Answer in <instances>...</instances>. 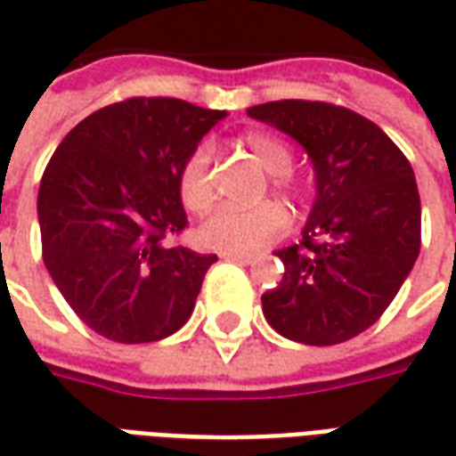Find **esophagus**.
Masks as SVG:
<instances>
[{"instance_id":"1","label":"esophagus","mask_w":456,"mask_h":456,"mask_svg":"<svg viewBox=\"0 0 456 456\" xmlns=\"http://www.w3.org/2000/svg\"><path fill=\"white\" fill-rule=\"evenodd\" d=\"M224 261H237V264H254V256H247V254H222Z\"/></svg>"}]
</instances>
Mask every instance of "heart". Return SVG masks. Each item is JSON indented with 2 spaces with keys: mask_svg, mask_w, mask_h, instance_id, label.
<instances>
[{
  "mask_svg": "<svg viewBox=\"0 0 456 456\" xmlns=\"http://www.w3.org/2000/svg\"><path fill=\"white\" fill-rule=\"evenodd\" d=\"M244 146L256 159V163L268 173V185L283 198H303L297 180L290 175L293 168V151L273 134L254 131L244 136ZM212 156L202 143L190 153L178 173L180 202L190 212H205L215 202V185H212ZM288 212L276 202H264L258 208L237 209L222 208L209 215L200 227V241L208 248L222 254H251L258 248L273 244L286 234Z\"/></svg>",
  "mask_w": 456,
  "mask_h": 456,
  "instance_id": "obj_1",
  "label": "heart"
}]
</instances>
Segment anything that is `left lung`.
<instances>
[{"mask_svg":"<svg viewBox=\"0 0 456 456\" xmlns=\"http://www.w3.org/2000/svg\"><path fill=\"white\" fill-rule=\"evenodd\" d=\"M247 112L303 143L317 175L303 241L276 251L283 281L261 296L268 325L310 346L362 335L420 254L411 160L371 119L339 104L281 100Z\"/></svg>","mask_w":456,"mask_h":456,"instance_id":"1","label":"left lung"}]
</instances>
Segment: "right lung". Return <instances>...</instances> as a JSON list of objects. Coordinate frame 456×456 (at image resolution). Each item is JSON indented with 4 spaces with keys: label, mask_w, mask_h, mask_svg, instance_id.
<instances>
[{
    "label": "right lung",
    "mask_w": 456,
    "mask_h": 456,
    "mask_svg": "<svg viewBox=\"0 0 456 456\" xmlns=\"http://www.w3.org/2000/svg\"><path fill=\"white\" fill-rule=\"evenodd\" d=\"M224 112L131 97L75 126L38 188L44 264L73 313L119 344L159 342L192 315L215 254L178 239V173Z\"/></svg>",
    "instance_id": "add662e5"
}]
</instances>
